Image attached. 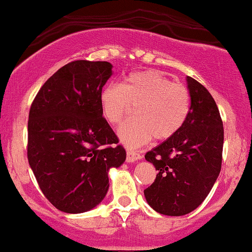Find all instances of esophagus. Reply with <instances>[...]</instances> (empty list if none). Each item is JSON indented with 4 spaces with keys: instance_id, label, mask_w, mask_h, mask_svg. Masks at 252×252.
Instances as JSON below:
<instances>
[{
    "instance_id": "1",
    "label": "esophagus",
    "mask_w": 252,
    "mask_h": 252,
    "mask_svg": "<svg viewBox=\"0 0 252 252\" xmlns=\"http://www.w3.org/2000/svg\"><path fill=\"white\" fill-rule=\"evenodd\" d=\"M139 159H141V155L139 152H137V151H132V150L127 151V155H126L127 161L132 162V161L139 160Z\"/></svg>"
}]
</instances>
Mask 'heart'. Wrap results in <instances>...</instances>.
Segmentation results:
<instances>
[{
	"instance_id": "obj_1",
	"label": "heart",
	"mask_w": 252,
	"mask_h": 252,
	"mask_svg": "<svg viewBox=\"0 0 252 252\" xmlns=\"http://www.w3.org/2000/svg\"><path fill=\"white\" fill-rule=\"evenodd\" d=\"M103 119L117 126L135 107V118L120 126L118 134L128 147L172 138L190 113V94L157 70L129 74L121 85L108 84L100 92Z\"/></svg>"
}]
</instances>
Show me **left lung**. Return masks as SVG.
I'll return each mask as SVG.
<instances>
[{
	"instance_id": "left-lung-1",
	"label": "left lung",
	"mask_w": 252,
	"mask_h": 252,
	"mask_svg": "<svg viewBox=\"0 0 252 252\" xmlns=\"http://www.w3.org/2000/svg\"><path fill=\"white\" fill-rule=\"evenodd\" d=\"M190 113L180 131L145 155L158 171L144 190L147 203L166 216L190 214L211 191L221 167L224 128L214 97L188 76Z\"/></svg>"
}]
</instances>
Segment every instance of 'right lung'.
Returning <instances> with one entry per match:
<instances>
[{"mask_svg":"<svg viewBox=\"0 0 252 252\" xmlns=\"http://www.w3.org/2000/svg\"><path fill=\"white\" fill-rule=\"evenodd\" d=\"M111 75L107 61L69 62L44 82L29 109V165L44 197L67 214L101 202L108 170L126 159L100 107V92Z\"/></svg>","mask_w":252,"mask_h":252,"instance_id":"right-lung-1","label":"right lung"}]
</instances>
